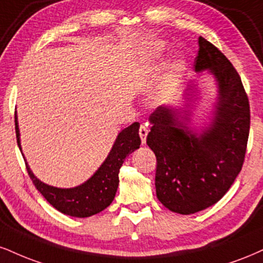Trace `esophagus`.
Segmentation results:
<instances>
[{
  "label": "esophagus",
  "instance_id": "obj_1",
  "mask_svg": "<svg viewBox=\"0 0 263 263\" xmlns=\"http://www.w3.org/2000/svg\"><path fill=\"white\" fill-rule=\"evenodd\" d=\"M138 134H140L142 144H145V140H147V135H148V128L145 127L144 125H141L140 131H138Z\"/></svg>",
  "mask_w": 263,
  "mask_h": 263
}]
</instances>
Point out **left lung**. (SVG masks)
<instances>
[{
    "label": "left lung",
    "instance_id": "1",
    "mask_svg": "<svg viewBox=\"0 0 263 263\" xmlns=\"http://www.w3.org/2000/svg\"><path fill=\"white\" fill-rule=\"evenodd\" d=\"M198 45L195 68L210 69L219 87L213 125L197 137L174 110L158 106L147 136L157 158L158 200L180 214L200 212L227 194L242 167L250 132V103L238 71L211 41L200 36Z\"/></svg>",
    "mask_w": 263,
    "mask_h": 263
}]
</instances>
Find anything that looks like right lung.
Returning <instances> with one entry per match:
<instances>
[{
  "label": "right lung",
  "instance_id": "right-lung-1",
  "mask_svg": "<svg viewBox=\"0 0 263 263\" xmlns=\"http://www.w3.org/2000/svg\"><path fill=\"white\" fill-rule=\"evenodd\" d=\"M15 136L21 149L20 129L17 115H14ZM140 123L135 122L120 132L112 149L98 172L83 185L74 189H58L37 180L25 163V167L37 191L45 197L52 207L63 214L72 217H90L109 207L115 198L119 186V173L123 160L128 154L140 148L141 138L138 134Z\"/></svg>",
  "mask_w": 263,
  "mask_h": 263
}]
</instances>
